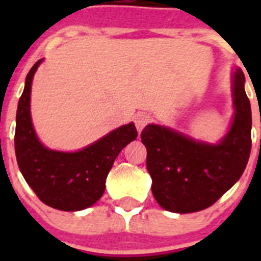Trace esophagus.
I'll return each instance as SVG.
<instances>
[{
  "instance_id": "34e87169",
  "label": "esophagus",
  "mask_w": 261,
  "mask_h": 261,
  "mask_svg": "<svg viewBox=\"0 0 261 261\" xmlns=\"http://www.w3.org/2000/svg\"><path fill=\"white\" fill-rule=\"evenodd\" d=\"M150 120H151V117L149 114H145V112H142V114H138L135 119L136 128H137L138 132H141L142 129H144L147 124L150 123Z\"/></svg>"
}]
</instances>
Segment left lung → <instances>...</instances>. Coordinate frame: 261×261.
Returning a JSON list of instances; mask_svg holds the SVG:
<instances>
[{
    "label": "left lung",
    "mask_w": 261,
    "mask_h": 261,
    "mask_svg": "<svg viewBox=\"0 0 261 261\" xmlns=\"http://www.w3.org/2000/svg\"><path fill=\"white\" fill-rule=\"evenodd\" d=\"M244 74L231 73L234 116L229 130L216 144L200 141L175 129L149 124L141 133L147 150L151 192L163 209L193 213L209 208L243 174L251 151V105Z\"/></svg>",
    "instance_id": "1"
}]
</instances>
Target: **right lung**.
<instances>
[{
	"label": "right lung",
	"mask_w": 261,
	"mask_h": 261,
	"mask_svg": "<svg viewBox=\"0 0 261 261\" xmlns=\"http://www.w3.org/2000/svg\"><path fill=\"white\" fill-rule=\"evenodd\" d=\"M43 59L26 77L18 103L15 155L24 180L50 208L78 212L95 204L106 190V179L119 153L137 138L135 124L111 130L98 141L77 151L52 150L36 135L31 119V86Z\"/></svg>",
	"instance_id": "right-lung-1"
}]
</instances>
